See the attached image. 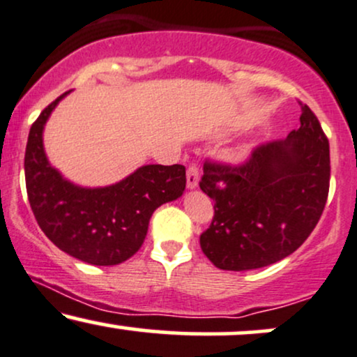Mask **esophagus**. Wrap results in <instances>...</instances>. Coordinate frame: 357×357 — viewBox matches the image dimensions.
Returning a JSON list of instances; mask_svg holds the SVG:
<instances>
[{"mask_svg": "<svg viewBox=\"0 0 357 357\" xmlns=\"http://www.w3.org/2000/svg\"><path fill=\"white\" fill-rule=\"evenodd\" d=\"M199 182H200L199 169H197L195 165H190L187 170V187L190 188V190H194V188L199 187Z\"/></svg>", "mask_w": 357, "mask_h": 357, "instance_id": "esophagus-1", "label": "esophagus"}]
</instances>
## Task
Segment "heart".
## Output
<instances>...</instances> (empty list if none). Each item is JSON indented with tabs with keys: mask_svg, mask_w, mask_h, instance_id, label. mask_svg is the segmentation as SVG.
<instances>
[{
	"mask_svg": "<svg viewBox=\"0 0 357 357\" xmlns=\"http://www.w3.org/2000/svg\"><path fill=\"white\" fill-rule=\"evenodd\" d=\"M244 153H245L244 150H241V152H236V153H234V158H241Z\"/></svg>",
	"mask_w": 357,
	"mask_h": 357,
	"instance_id": "obj_1",
	"label": "heart"
}]
</instances>
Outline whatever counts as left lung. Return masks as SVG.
<instances>
[{"label": "left lung", "instance_id": "left-lung-1", "mask_svg": "<svg viewBox=\"0 0 357 357\" xmlns=\"http://www.w3.org/2000/svg\"><path fill=\"white\" fill-rule=\"evenodd\" d=\"M299 121L286 140L257 146L244 165H204L200 188L215 213L200 247L219 269L282 261L319 222L329 192V142L307 105Z\"/></svg>", "mask_w": 357, "mask_h": 357}]
</instances>
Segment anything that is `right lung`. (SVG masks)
<instances>
[{"instance_id": "1", "label": "right lung", "mask_w": 357, "mask_h": 357, "mask_svg": "<svg viewBox=\"0 0 357 357\" xmlns=\"http://www.w3.org/2000/svg\"><path fill=\"white\" fill-rule=\"evenodd\" d=\"M58 96L31 125L24 153L28 200L45 236L58 249L91 266H116L132 257L146 237L152 213L182 197L183 165H142L120 182L82 187L50 163L45 152V125Z\"/></svg>"}]
</instances>
